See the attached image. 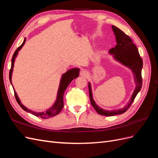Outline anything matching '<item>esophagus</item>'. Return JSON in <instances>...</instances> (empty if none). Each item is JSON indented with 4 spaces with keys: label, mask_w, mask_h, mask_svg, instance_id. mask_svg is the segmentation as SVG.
I'll list each match as a JSON object with an SVG mask.
<instances>
[{
    "label": "esophagus",
    "mask_w": 158,
    "mask_h": 158,
    "mask_svg": "<svg viewBox=\"0 0 158 158\" xmlns=\"http://www.w3.org/2000/svg\"><path fill=\"white\" fill-rule=\"evenodd\" d=\"M80 74L81 76H84V77H87V76H88V75H89L88 72L85 70H82V71H81Z\"/></svg>",
    "instance_id": "esophagus-1"
}]
</instances>
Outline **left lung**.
<instances>
[{
    "label": "left lung",
    "instance_id": "1",
    "mask_svg": "<svg viewBox=\"0 0 158 158\" xmlns=\"http://www.w3.org/2000/svg\"><path fill=\"white\" fill-rule=\"evenodd\" d=\"M112 29L114 35H115L117 45L114 48L109 50V54L113 55L114 60L131 70L133 73L134 81H135L136 86L130 100L125 107L122 109L109 111V110L101 108L95 102L93 99L91 84L89 82L88 83L89 95L91 104H92V106L98 114L108 117L114 116L116 115V114H121L126 112L128 109L131 107L136 95L140 91L142 85L141 74L143 66V61L140 56L138 48L133 44L131 37L125 34L119 28L114 26H112Z\"/></svg>",
    "mask_w": 158,
    "mask_h": 158
}]
</instances>
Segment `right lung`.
<instances>
[{
  "mask_svg": "<svg viewBox=\"0 0 158 158\" xmlns=\"http://www.w3.org/2000/svg\"><path fill=\"white\" fill-rule=\"evenodd\" d=\"M26 40V38L23 40V42L22 43V44L18 47V48L16 50V51L14 52V53L12 56V64H11V69L10 70V73H9V79H10V82L12 85V72H13V69H14V61H15V59L16 58V56L18 54V51H20L23 45L25 44ZM80 73V69L77 68H73L69 70L68 71H66L64 74H63L61 76V79L60 81V84H59V87L58 92H57V96H56V99L54 104L52 105V106L46 110L44 112H35L31 111V110L27 109L26 107H25L21 103L20 99H19L18 95L16 92H15V90L14 89V95H15V98L18 103L20 105V106L26 111L27 113H30L33 115H35L36 117H39L42 118H48L50 117H52L56 114H58L60 111L61 110L63 109L64 107V102H63V96H64V94L66 91V89L69 86V85L70 83L73 81L74 79L78 77Z\"/></svg>",
  "mask_w": 158,
  "mask_h": 158,
  "instance_id": "add662e5",
  "label": "right lung"
}]
</instances>
